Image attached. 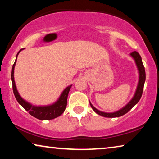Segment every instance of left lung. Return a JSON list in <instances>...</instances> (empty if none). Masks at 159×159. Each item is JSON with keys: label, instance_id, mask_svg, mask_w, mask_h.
Listing matches in <instances>:
<instances>
[{"label": "left lung", "instance_id": "8db88e82", "mask_svg": "<svg viewBox=\"0 0 159 159\" xmlns=\"http://www.w3.org/2000/svg\"><path fill=\"white\" fill-rule=\"evenodd\" d=\"M130 55L134 60V61H135L137 67H138V69L139 71V82L134 97L124 107H123L122 109H120L117 111L113 113H106L99 111V110L97 109L95 107H94L93 104L90 102V104L91 107H92V109L94 110V111L97 113L98 114L104 117L108 118H115L121 116L125 114L126 113H128L130 111L136 104H138V102L139 101V99H140L142 95V92H143L145 79H146V74H145L144 66L143 65V63H142L141 56L139 55V53L138 52L134 51V52L130 53Z\"/></svg>", "mask_w": 159, "mask_h": 159}]
</instances>
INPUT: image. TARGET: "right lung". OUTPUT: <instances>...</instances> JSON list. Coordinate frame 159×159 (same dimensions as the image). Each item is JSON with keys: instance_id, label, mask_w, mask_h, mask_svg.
<instances>
[{"instance_id": "right-lung-1", "label": "right lung", "mask_w": 159, "mask_h": 159, "mask_svg": "<svg viewBox=\"0 0 159 159\" xmlns=\"http://www.w3.org/2000/svg\"><path fill=\"white\" fill-rule=\"evenodd\" d=\"M23 49H21L18 52L17 56H16L15 61L14 64H13L12 69L11 79L12 83V89L16 99H17L18 103L20 104L26 111H28L29 113V114H31L32 116L36 118L39 120H51L53 119V118L60 116V115L63 114V112L66 109L67 104V97H68L70 88H71L72 85H69L68 87H66L65 89L64 90L62 93L61 94L60 97L59 98L57 102H55V103L51 104V105L37 107L32 105L31 104L29 103V102L25 100V99H22V98L20 95V94H19L17 90V88H16L14 80V69L16 64V61H17V55Z\"/></svg>"}]
</instances>
